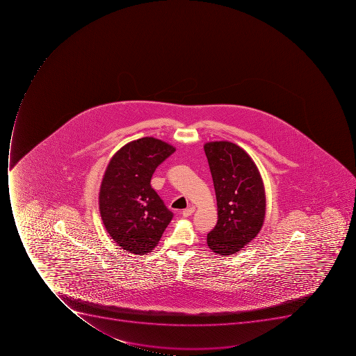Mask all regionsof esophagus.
<instances>
[{"instance_id": "esophagus-1", "label": "esophagus", "mask_w": 356, "mask_h": 356, "mask_svg": "<svg viewBox=\"0 0 356 356\" xmlns=\"http://www.w3.org/2000/svg\"><path fill=\"white\" fill-rule=\"evenodd\" d=\"M195 209H196V208L193 207V206H191V207L187 208V209L184 210V211H182V215L185 216V217H189V216L193 215V211H195Z\"/></svg>"}]
</instances>
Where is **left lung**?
<instances>
[{"instance_id": "1", "label": "left lung", "mask_w": 356, "mask_h": 356, "mask_svg": "<svg viewBox=\"0 0 356 356\" xmlns=\"http://www.w3.org/2000/svg\"><path fill=\"white\" fill-rule=\"evenodd\" d=\"M215 187L218 221L207 235L215 254L229 256L258 235L266 211V196L257 165L244 149L229 141L204 143Z\"/></svg>"}]
</instances>
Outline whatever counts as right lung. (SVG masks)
Wrapping results in <instances>:
<instances>
[{
	"instance_id": "1",
	"label": "right lung",
	"mask_w": 356,
	"mask_h": 356,
	"mask_svg": "<svg viewBox=\"0 0 356 356\" xmlns=\"http://www.w3.org/2000/svg\"><path fill=\"white\" fill-rule=\"evenodd\" d=\"M174 146L145 137L127 143L110 160L99 193L106 232L126 252L147 255L159 243L174 213L150 185L160 163Z\"/></svg>"
}]
</instances>
